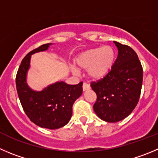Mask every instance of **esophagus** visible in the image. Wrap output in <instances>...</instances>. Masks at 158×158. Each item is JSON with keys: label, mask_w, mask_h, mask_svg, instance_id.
I'll list each match as a JSON object with an SVG mask.
<instances>
[{"label": "esophagus", "mask_w": 158, "mask_h": 158, "mask_svg": "<svg viewBox=\"0 0 158 158\" xmlns=\"http://www.w3.org/2000/svg\"><path fill=\"white\" fill-rule=\"evenodd\" d=\"M82 88H83V91H88V90H89L90 88H91V87H90V85H88V84L84 83Z\"/></svg>", "instance_id": "34e87169"}]
</instances>
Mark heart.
I'll return each mask as SVG.
<instances>
[{
  "mask_svg": "<svg viewBox=\"0 0 158 158\" xmlns=\"http://www.w3.org/2000/svg\"><path fill=\"white\" fill-rule=\"evenodd\" d=\"M115 58L113 48L106 46L83 52L75 59V64L79 69L88 70V75L91 79L99 81L106 77L111 71ZM71 70L74 74L78 73L74 67H71Z\"/></svg>",
  "mask_w": 158,
  "mask_h": 158,
  "instance_id": "obj_1",
  "label": "heart"
}]
</instances>
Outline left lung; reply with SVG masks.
I'll return each mask as SVG.
<instances>
[{
    "instance_id": "1",
    "label": "left lung",
    "mask_w": 158,
    "mask_h": 158,
    "mask_svg": "<svg viewBox=\"0 0 158 158\" xmlns=\"http://www.w3.org/2000/svg\"><path fill=\"white\" fill-rule=\"evenodd\" d=\"M118 56L109 74L91 84L97 94L93 109L96 115L108 123L127 118L136 106L143 83V68L134 50L113 41Z\"/></svg>"
}]
</instances>
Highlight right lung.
<instances>
[{
  "label": "right lung",
  "instance_id": "right-lung-1",
  "mask_svg": "<svg viewBox=\"0 0 158 158\" xmlns=\"http://www.w3.org/2000/svg\"><path fill=\"white\" fill-rule=\"evenodd\" d=\"M51 45L52 43L42 45L25 56L18 70L16 88L22 108L29 119L40 127L56 130L70 121L73 103L83 92V82L71 85L56 81L42 91H35L28 86L27 74L31 55L46 51Z\"/></svg>",
  "mask_w": 158,
  "mask_h": 158
}]
</instances>
